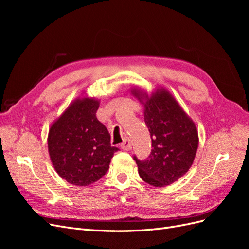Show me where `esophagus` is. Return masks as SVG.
Wrapping results in <instances>:
<instances>
[{
	"mask_svg": "<svg viewBox=\"0 0 249 249\" xmlns=\"http://www.w3.org/2000/svg\"><path fill=\"white\" fill-rule=\"evenodd\" d=\"M122 148H123L124 150H130V149L132 148V143H131L130 139L127 138V137H125V138L124 139V142L122 143Z\"/></svg>",
	"mask_w": 249,
	"mask_h": 249,
	"instance_id": "1",
	"label": "esophagus"
}]
</instances>
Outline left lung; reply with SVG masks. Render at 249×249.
Listing matches in <instances>:
<instances>
[{
	"mask_svg": "<svg viewBox=\"0 0 249 249\" xmlns=\"http://www.w3.org/2000/svg\"><path fill=\"white\" fill-rule=\"evenodd\" d=\"M131 93L144 107V122L152 138V153L144 161L134 157L140 178L155 187H165L190 169L198 147V132L173 95L163 87L148 94L139 87Z\"/></svg>",
	"mask_w": 249,
	"mask_h": 249,
	"instance_id": "1",
	"label": "left lung"
}]
</instances>
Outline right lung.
<instances>
[{
  "instance_id": "right-lung-1",
  "label": "right lung",
  "mask_w": 249,
  "mask_h": 249,
  "mask_svg": "<svg viewBox=\"0 0 249 249\" xmlns=\"http://www.w3.org/2000/svg\"><path fill=\"white\" fill-rule=\"evenodd\" d=\"M100 100L82 94L51 124L48 148L58 175L71 185L85 187L109 169L114 153L110 134L96 118Z\"/></svg>"
}]
</instances>
